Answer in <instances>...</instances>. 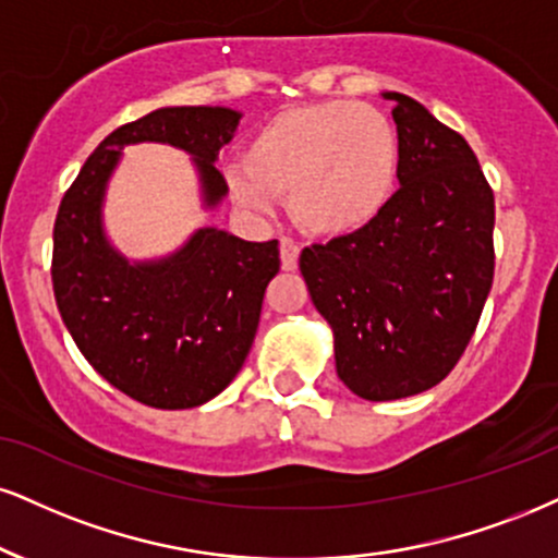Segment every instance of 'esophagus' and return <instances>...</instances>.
<instances>
[{"instance_id": "obj_1", "label": "esophagus", "mask_w": 558, "mask_h": 558, "mask_svg": "<svg viewBox=\"0 0 558 558\" xmlns=\"http://www.w3.org/2000/svg\"><path fill=\"white\" fill-rule=\"evenodd\" d=\"M301 246L293 239H280V267L283 270H296Z\"/></svg>"}]
</instances>
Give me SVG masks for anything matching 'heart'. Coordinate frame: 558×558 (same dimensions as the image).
I'll return each mask as SVG.
<instances>
[{"mask_svg":"<svg viewBox=\"0 0 558 558\" xmlns=\"http://www.w3.org/2000/svg\"><path fill=\"white\" fill-rule=\"evenodd\" d=\"M398 132L385 113L353 100H325L275 113L244 147V163L226 171L246 210L267 215L278 194L291 199L306 233L340 239L385 213L398 186Z\"/></svg>","mask_w":558,"mask_h":558,"instance_id":"1","label":"heart"}]
</instances>
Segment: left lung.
Instances as JSON below:
<instances>
[{
    "instance_id": "1",
    "label": "left lung",
    "mask_w": 558,
    "mask_h": 558,
    "mask_svg": "<svg viewBox=\"0 0 558 558\" xmlns=\"http://www.w3.org/2000/svg\"><path fill=\"white\" fill-rule=\"evenodd\" d=\"M400 190L364 231L306 246L308 296L335 335V368L359 398L400 400L460 361L494 280V192L465 137L402 93Z\"/></svg>"
}]
</instances>
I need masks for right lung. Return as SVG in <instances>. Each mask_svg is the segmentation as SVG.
Masks as SVG:
<instances>
[{"mask_svg":"<svg viewBox=\"0 0 558 558\" xmlns=\"http://www.w3.org/2000/svg\"><path fill=\"white\" fill-rule=\"evenodd\" d=\"M241 111L166 106L113 130L85 160L53 223V299L87 364L132 400L184 411L213 400L244 366L278 241L197 228L177 252L126 259L106 236L104 203L124 145L163 143L192 156L205 210L223 203L215 169Z\"/></svg>","mask_w":558,"mask_h":558,"instance_id":"obj_1","label":"right lung"}]
</instances>
